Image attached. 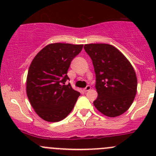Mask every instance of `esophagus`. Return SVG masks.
I'll return each mask as SVG.
<instances>
[{"instance_id":"obj_1","label":"esophagus","mask_w":156,"mask_h":156,"mask_svg":"<svg viewBox=\"0 0 156 156\" xmlns=\"http://www.w3.org/2000/svg\"><path fill=\"white\" fill-rule=\"evenodd\" d=\"M91 89V87L90 85H87V87H86L85 88H84V92H87V91H88V90H90Z\"/></svg>"}]
</instances>
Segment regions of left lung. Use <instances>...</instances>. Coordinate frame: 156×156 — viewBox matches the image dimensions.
Masks as SVG:
<instances>
[{"label": "left lung", "mask_w": 156, "mask_h": 156, "mask_svg": "<svg viewBox=\"0 0 156 156\" xmlns=\"http://www.w3.org/2000/svg\"><path fill=\"white\" fill-rule=\"evenodd\" d=\"M84 48L92 59L96 74L98 97L94 106L108 117L121 115L130 108L136 96L137 79L134 69L112 45L89 44Z\"/></svg>", "instance_id": "8db88e82"}]
</instances>
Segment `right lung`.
I'll return each mask as SVG.
<instances>
[{"mask_svg": "<svg viewBox=\"0 0 156 156\" xmlns=\"http://www.w3.org/2000/svg\"><path fill=\"white\" fill-rule=\"evenodd\" d=\"M83 44L54 43L33 59L28 72L26 93L31 106L42 119L57 122L72 112L80 93L70 84L67 72Z\"/></svg>", "mask_w": 156, "mask_h": 156, "instance_id": "obj_1", "label": "right lung"}]
</instances>
